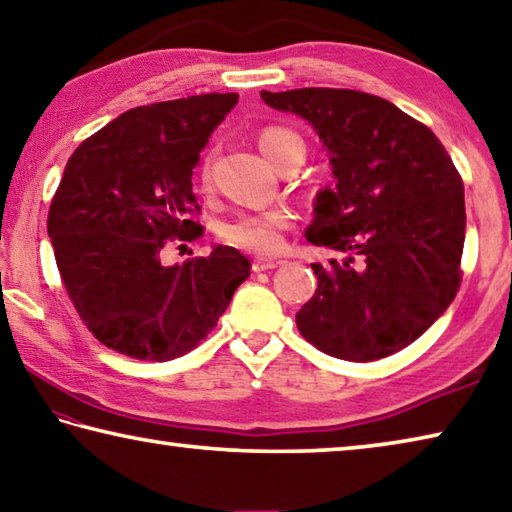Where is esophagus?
Instances as JSON below:
<instances>
[{
  "label": "esophagus",
  "instance_id": "1",
  "mask_svg": "<svg viewBox=\"0 0 512 512\" xmlns=\"http://www.w3.org/2000/svg\"><path fill=\"white\" fill-rule=\"evenodd\" d=\"M275 266H277L275 259H255V262H253V271H255V273H262V271H273Z\"/></svg>",
  "mask_w": 512,
  "mask_h": 512
}]
</instances>
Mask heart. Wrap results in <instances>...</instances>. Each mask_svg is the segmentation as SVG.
<instances>
[{
	"label": "heart",
	"instance_id": "1",
	"mask_svg": "<svg viewBox=\"0 0 512 512\" xmlns=\"http://www.w3.org/2000/svg\"><path fill=\"white\" fill-rule=\"evenodd\" d=\"M257 144L275 167H280L291 153L305 155V142H302V137L284 126L262 128L257 135ZM198 180H201L203 189L210 187V162L207 160L201 164ZM291 223H293V214L287 210V207H271V210H262V212H246L221 225V239L225 244L248 250V253L273 255L282 248L284 232L291 228Z\"/></svg>",
	"mask_w": 512,
	"mask_h": 512
}]
</instances>
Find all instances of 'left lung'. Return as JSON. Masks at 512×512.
Listing matches in <instances>:
<instances>
[{
    "label": "left lung",
    "instance_id": "1",
    "mask_svg": "<svg viewBox=\"0 0 512 512\" xmlns=\"http://www.w3.org/2000/svg\"><path fill=\"white\" fill-rule=\"evenodd\" d=\"M262 99L314 126L336 178L305 235L345 259L311 264L318 289L296 314L300 334L345 361L400 352L461 287V173L431 128L375 94L302 88Z\"/></svg>",
    "mask_w": 512,
    "mask_h": 512
}]
</instances>
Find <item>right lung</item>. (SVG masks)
I'll return each mask as SVG.
<instances>
[{"instance_id":"add662e5","label":"right lung","mask_w":512,"mask_h":512,"mask_svg":"<svg viewBox=\"0 0 512 512\" xmlns=\"http://www.w3.org/2000/svg\"><path fill=\"white\" fill-rule=\"evenodd\" d=\"M237 101L212 92L133 108L67 160L47 232L69 300L106 348L140 361L183 357L250 275L248 257L230 246L162 264L167 241L203 235L194 167Z\"/></svg>"}]
</instances>
